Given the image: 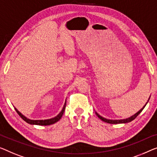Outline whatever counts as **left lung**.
Here are the masks:
<instances>
[{
	"instance_id": "obj_1",
	"label": "left lung",
	"mask_w": 157,
	"mask_h": 157,
	"mask_svg": "<svg viewBox=\"0 0 157 157\" xmlns=\"http://www.w3.org/2000/svg\"><path fill=\"white\" fill-rule=\"evenodd\" d=\"M149 99H150V97H149L148 101H147V102L146 103L145 105H144V106L143 107H142V108L141 109H140L139 111H137L136 113H135L134 115L132 116H130V117H129V118H128L120 119V120H111V119H107V118H104V117H102L101 116H100L99 114L97 112H96V111H95V113H96V115H97V116H98V118L101 119V120L104 121V122H106V123H111V124H118V123H130V122H131V121H132L134 120V119H135V118H136V117H137V116H138L140 113H141V112L142 111V110H143L144 107H145V106L147 105V103H148Z\"/></svg>"
}]
</instances>
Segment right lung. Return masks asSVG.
Here are the masks:
<instances>
[{
    "mask_svg": "<svg viewBox=\"0 0 157 157\" xmlns=\"http://www.w3.org/2000/svg\"><path fill=\"white\" fill-rule=\"evenodd\" d=\"M65 106H66V100H65V104L63 105V107L59 113L58 114L57 116H55L54 118H50V119H46V120H31V119L27 118L26 116H25L24 115H22V113H20L18 110L15 108V111H17V113H18V115L20 116L21 118H22L23 120H24L25 122H27V123L31 124V125H52V124L55 123L56 122H58V121L61 118L62 116L63 115V113L65 111Z\"/></svg>",
    "mask_w": 157,
    "mask_h": 157,
    "instance_id": "obj_1",
    "label": "right lung"
}]
</instances>
